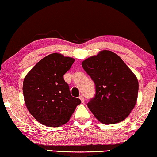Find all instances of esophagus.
I'll return each mask as SVG.
<instances>
[{
	"label": "esophagus",
	"mask_w": 157,
	"mask_h": 157,
	"mask_svg": "<svg viewBox=\"0 0 157 157\" xmlns=\"http://www.w3.org/2000/svg\"><path fill=\"white\" fill-rule=\"evenodd\" d=\"M79 99L81 100V102H82V103H84V96L82 95H79Z\"/></svg>",
	"instance_id": "1"
}]
</instances>
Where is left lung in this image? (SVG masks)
Instances as JSON below:
<instances>
[{"label":"left lung","instance_id":"1","mask_svg":"<svg viewBox=\"0 0 157 157\" xmlns=\"http://www.w3.org/2000/svg\"><path fill=\"white\" fill-rule=\"evenodd\" d=\"M94 82L95 94L87 106L100 123L111 124L124 120L136 105L139 82L123 59L102 50L82 63Z\"/></svg>","mask_w":157,"mask_h":157}]
</instances>
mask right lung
<instances>
[{"instance_id":"obj_1","label":"right lung","mask_w":157,"mask_h":157,"mask_svg":"<svg viewBox=\"0 0 157 157\" xmlns=\"http://www.w3.org/2000/svg\"><path fill=\"white\" fill-rule=\"evenodd\" d=\"M74 62L73 58L52 53L39 61L25 77L23 92L25 105L42 124L63 125L81 103L79 98L71 95L63 79Z\"/></svg>"}]
</instances>
